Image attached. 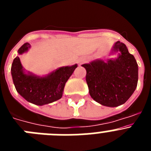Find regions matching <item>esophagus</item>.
I'll return each mask as SVG.
<instances>
[{
	"instance_id": "obj_1",
	"label": "esophagus",
	"mask_w": 151,
	"mask_h": 151,
	"mask_svg": "<svg viewBox=\"0 0 151 151\" xmlns=\"http://www.w3.org/2000/svg\"><path fill=\"white\" fill-rule=\"evenodd\" d=\"M85 60H86V59H85V57H80L79 59L78 60V63L79 64H82L83 63H85Z\"/></svg>"
}]
</instances>
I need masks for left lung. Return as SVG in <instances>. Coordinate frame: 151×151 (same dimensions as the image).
<instances>
[{"mask_svg": "<svg viewBox=\"0 0 151 151\" xmlns=\"http://www.w3.org/2000/svg\"><path fill=\"white\" fill-rule=\"evenodd\" d=\"M117 57L106 61L97 59L82 64L87 72L86 82L92 99L103 106L116 107L125 104L138 85V66L127 47L119 41L110 54Z\"/></svg>", "mask_w": 151, "mask_h": 151, "instance_id": "obj_1", "label": "left lung"}]
</instances>
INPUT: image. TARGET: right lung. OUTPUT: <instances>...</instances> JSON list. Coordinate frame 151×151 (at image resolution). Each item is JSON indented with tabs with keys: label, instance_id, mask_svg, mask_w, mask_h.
I'll list each match as a JSON object with an SVG mask.
<instances>
[{
	"label": "right lung",
	"instance_id": "right-lung-1",
	"mask_svg": "<svg viewBox=\"0 0 151 151\" xmlns=\"http://www.w3.org/2000/svg\"><path fill=\"white\" fill-rule=\"evenodd\" d=\"M29 43H25L18 50L19 55L27 53ZM78 65L59 67L45 76H38L26 71L19 57L13 60L11 75L16 90L24 99L33 104L43 106L60 99L63 89L69 77Z\"/></svg>",
	"mask_w": 151,
	"mask_h": 151
}]
</instances>
